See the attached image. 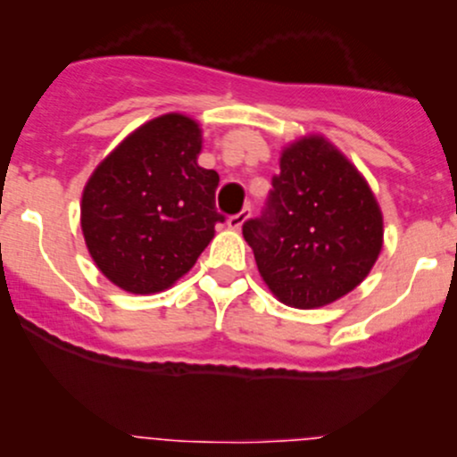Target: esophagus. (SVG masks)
<instances>
[{
    "label": "esophagus",
    "mask_w": 457,
    "mask_h": 457,
    "mask_svg": "<svg viewBox=\"0 0 457 457\" xmlns=\"http://www.w3.org/2000/svg\"><path fill=\"white\" fill-rule=\"evenodd\" d=\"M247 219H250V210L238 212V214L229 216V219H228V228H229V229H234V232H238V229H241L243 225H245V220H247Z\"/></svg>",
    "instance_id": "obj_1"
}]
</instances>
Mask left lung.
<instances>
[{
    "label": "left lung",
    "instance_id": "1",
    "mask_svg": "<svg viewBox=\"0 0 457 457\" xmlns=\"http://www.w3.org/2000/svg\"><path fill=\"white\" fill-rule=\"evenodd\" d=\"M267 210L243 225L262 283L283 305L318 310L370 276L385 243L382 210L361 170L327 137L280 150Z\"/></svg>",
    "mask_w": 457,
    "mask_h": 457
}]
</instances>
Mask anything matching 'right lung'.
I'll use <instances>...</instances> for the list:
<instances>
[{"label":"right lung","mask_w":457,"mask_h":457,"mask_svg":"<svg viewBox=\"0 0 457 457\" xmlns=\"http://www.w3.org/2000/svg\"><path fill=\"white\" fill-rule=\"evenodd\" d=\"M201 147L196 119L161 114L132 130L86 181V247L123 292H165L214 238L223 220L214 205L219 174L201 168Z\"/></svg>","instance_id":"add662e5"}]
</instances>
